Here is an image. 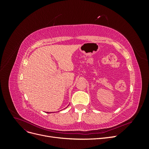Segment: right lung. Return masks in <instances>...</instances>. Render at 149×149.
Masks as SVG:
<instances>
[{
  "mask_svg": "<svg viewBox=\"0 0 149 149\" xmlns=\"http://www.w3.org/2000/svg\"><path fill=\"white\" fill-rule=\"evenodd\" d=\"M47 113H48V112H47Z\"/></svg>",
  "mask_w": 149,
  "mask_h": 149,
  "instance_id": "add662e5",
  "label": "right lung"
}]
</instances>
